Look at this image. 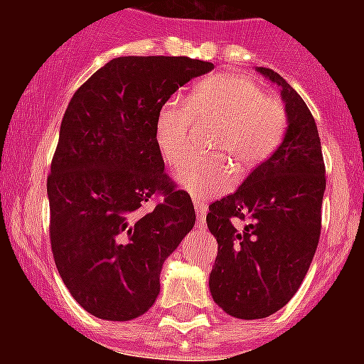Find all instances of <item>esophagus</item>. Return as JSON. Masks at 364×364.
Returning <instances> with one entry per match:
<instances>
[{
    "label": "esophagus",
    "instance_id": "esophagus-1",
    "mask_svg": "<svg viewBox=\"0 0 364 364\" xmlns=\"http://www.w3.org/2000/svg\"><path fill=\"white\" fill-rule=\"evenodd\" d=\"M195 211H197V228L202 230L205 226V213H208V204L202 200H195Z\"/></svg>",
    "mask_w": 364,
    "mask_h": 364
}]
</instances>
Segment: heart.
<instances>
[{
    "label": "heart",
    "instance_id": "1",
    "mask_svg": "<svg viewBox=\"0 0 364 364\" xmlns=\"http://www.w3.org/2000/svg\"><path fill=\"white\" fill-rule=\"evenodd\" d=\"M217 112L226 118L213 151L226 154L240 175L272 156L286 129L284 109L269 98L264 87L242 74L220 73L204 80L189 102L173 96L160 105L154 118V140L167 164L175 166L188 149L195 114ZM175 178L193 197L210 198L233 186V169L220 154L188 156L176 167Z\"/></svg>",
    "mask_w": 364,
    "mask_h": 364
}]
</instances>
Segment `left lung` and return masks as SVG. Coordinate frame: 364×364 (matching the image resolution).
<instances>
[{
    "label": "left lung",
    "mask_w": 364,
    "mask_h": 364,
    "mask_svg": "<svg viewBox=\"0 0 364 364\" xmlns=\"http://www.w3.org/2000/svg\"><path fill=\"white\" fill-rule=\"evenodd\" d=\"M281 89L284 138L240 188L205 217L218 242L210 275L213 301L237 319H264L297 294L321 235L326 188L317 125L304 100L275 70L257 67Z\"/></svg>",
    "instance_id": "left-lung-1"
}]
</instances>
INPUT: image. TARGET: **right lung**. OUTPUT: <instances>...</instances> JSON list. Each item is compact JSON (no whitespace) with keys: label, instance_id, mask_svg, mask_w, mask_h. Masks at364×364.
<instances>
[{"label":"right lung","instance_id":"right-lung-1","mask_svg":"<svg viewBox=\"0 0 364 364\" xmlns=\"http://www.w3.org/2000/svg\"><path fill=\"white\" fill-rule=\"evenodd\" d=\"M211 69L186 56L114 58L70 98L47 178L50 247L67 290L98 319L146 314L164 260L195 226L191 197L164 171L154 118Z\"/></svg>","mask_w":364,"mask_h":364}]
</instances>
